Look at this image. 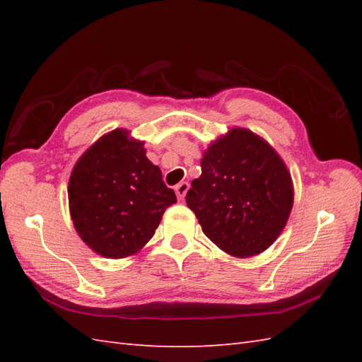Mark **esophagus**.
Returning a JSON list of instances; mask_svg holds the SVG:
<instances>
[{
  "label": "esophagus",
  "mask_w": 362,
  "mask_h": 362,
  "mask_svg": "<svg viewBox=\"0 0 362 362\" xmlns=\"http://www.w3.org/2000/svg\"><path fill=\"white\" fill-rule=\"evenodd\" d=\"M188 189H189V185H188V182H180L179 185L175 187V194H177V197L180 199V201H183V197L187 196V193H188Z\"/></svg>",
  "instance_id": "obj_1"
}]
</instances>
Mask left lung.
<instances>
[{
  "mask_svg": "<svg viewBox=\"0 0 362 362\" xmlns=\"http://www.w3.org/2000/svg\"><path fill=\"white\" fill-rule=\"evenodd\" d=\"M187 205L221 250L247 258L271 247L294 204L291 173L264 138L232 127L202 153Z\"/></svg>",
  "mask_w": 362,
  "mask_h": 362,
  "instance_id": "8db88e82",
  "label": "left lung"
}]
</instances>
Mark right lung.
I'll list each match as a JSON object with an SVG mask.
<instances>
[{"mask_svg":"<svg viewBox=\"0 0 362 362\" xmlns=\"http://www.w3.org/2000/svg\"><path fill=\"white\" fill-rule=\"evenodd\" d=\"M175 194L160 168L146 157L144 141L115 129L82 153L68 182L76 232L104 258H127L156 233Z\"/></svg>","mask_w":362,"mask_h":362,"instance_id":"obj_1","label":"right lung"}]
</instances>
